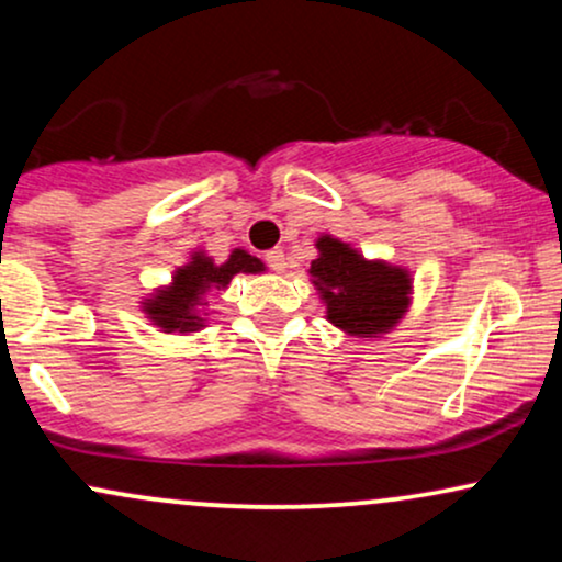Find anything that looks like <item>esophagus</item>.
Wrapping results in <instances>:
<instances>
[{"mask_svg":"<svg viewBox=\"0 0 562 562\" xmlns=\"http://www.w3.org/2000/svg\"><path fill=\"white\" fill-rule=\"evenodd\" d=\"M263 261H267L269 269H274V272H282L285 269V254H282L280 248H272L263 254Z\"/></svg>","mask_w":562,"mask_h":562,"instance_id":"obj_1","label":"esophagus"}]
</instances>
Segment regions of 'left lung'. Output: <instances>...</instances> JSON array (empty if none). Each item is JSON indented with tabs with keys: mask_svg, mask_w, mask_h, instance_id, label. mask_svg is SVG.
<instances>
[{
	"mask_svg": "<svg viewBox=\"0 0 562 562\" xmlns=\"http://www.w3.org/2000/svg\"><path fill=\"white\" fill-rule=\"evenodd\" d=\"M308 274L327 303V319L357 338L391 330L409 306V274L383 261H367L346 243L325 235Z\"/></svg>",
	"mask_w": 562,
	"mask_h": 562,
	"instance_id": "8db88e82",
	"label": "left lung"
}]
</instances>
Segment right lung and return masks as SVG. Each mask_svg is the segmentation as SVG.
I'll return each instance as SVG.
<instances>
[{
    "instance_id": "right-lung-1",
    "label": "right lung",
    "mask_w": 562,
    "mask_h": 562,
    "mask_svg": "<svg viewBox=\"0 0 562 562\" xmlns=\"http://www.w3.org/2000/svg\"><path fill=\"white\" fill-rule=\"evenodd\" d=\"M240 272H263V263L240 248L232 250L229 259L224 263H214L211 259H205L203 254L192 256V261L187 267L177 269L171 285L147 301L145 312L150 314V319L158 327H164V333L200 330L203 327V317H198L195 308L200 306L203 293H209L211 288H227L232 277Z\"/></svg>"
}]
</instances>
